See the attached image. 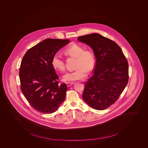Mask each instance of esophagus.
Wrapping results in <instances>:
<instances>
[{
	"instance_id": "1",
	"label": "esophagus",
	"mask_w": 148,
	"mask_h": 148,
	"mask_svg": "<svg viewBox=\"0 0 148 148\" xmlns=\"http://www.w3.org/2000/svg\"><path fill=\"white\" fill-rule=\"evenodd\" d=\"M74 84H75L74 82H68L66 83V84H67V86L68 87H69V86H72V85Z\"/></svg>"
}]
</instances>
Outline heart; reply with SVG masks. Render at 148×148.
<instances>
[{"label":"heart","instance_id":"obj_1","mask_svg":"<svg viewBox=\"0 0 148 148\" xmlns=\"http://www.w3.org/2000/svg\"><path fill=\"white\" fill-rule=\"evenodd\" d=\"M65 55L76 58L75 68L73 72L68 73L63 78L65 81L83 80L87 76L88 72H92L95 64V59L93 52L90 49H85L80 45L73 43L64 50ZM52 66L55 69L64 72L65 63L62 57L56 54L54 55L51 60Z\"/></svg>","mask_w":148,"mask_h":148}]
</instances>
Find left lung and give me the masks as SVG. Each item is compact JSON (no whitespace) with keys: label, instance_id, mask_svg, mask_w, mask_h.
Here are the masks:
<instances>
[{"label":"left lung","instance_id":"1","mask_svg":"<svg viewBox=\"0 0 148 148\" xmlns=\"http://www.w3.org/2000/svg\"><path fill=\"white\" fill-rule=\"evenodd\" d=\"M88 45L96 58L93 75L85 83L82 98L90 107L103 110L114 103L129 80V65L114 41L96 33L79 37Z\"/></svg>","mask_w":148,"mask_h":148}]
</instances>
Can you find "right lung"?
Returning <instances> with one entry per match:
<instances>
[{
    "mask_svg": "<svg viewBox=\"0 0 148 148\" xmlns=\"http://www.w3.org/2000/svg\"><path fill=\"white\" fill-rule=\"evenodd\" d=\"M70 42L48 38L28 50L19 69L21 89L29 103L44 113L55 112L66 98V84L60 83L51 60L54 55Z\"/></svg>",
    "mask_w": 148,
    "mask_h": 148,
    "instance_id": "right-lung-1",
    "label": "right lung"
}]
</instances>
